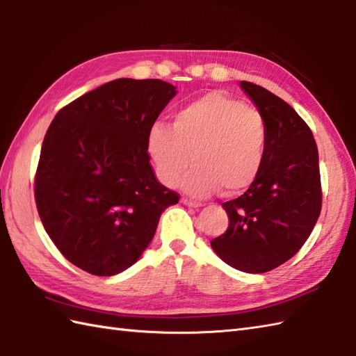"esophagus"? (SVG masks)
<instances>
[{"mask_svg":"<svg viewBox=\"0 0 356 356\" xmlns=\"http://www.w3.org/2000/svg\"><path fill=\"white\" fill-rule=\"evenodd\" d=\"M181 202H183L184 205H187V207H192V209H200L201 207V202H196V201H192V200H187V198H181Z\"/></svg>","mask_w":356,"mask_h":356,"instance_id":"obj_1","label":"esophagus"}]
</instances>
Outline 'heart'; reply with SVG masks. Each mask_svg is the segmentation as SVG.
<instances>
[{
    "label": "heart",
    "mask_w": 356,
    "mask_h": 356,
    "mask_svg": "<svg viewBox=\"0 0 356 356\" xmlns=\"http://www.w3.org/2000/svg\"><path fill=\"white\" fill-rule=\"evenodd\" d=\"M266 124L257 109L225 92L211 91L173 114L172 126L155 123L147 136V154L156 178L184 192L209 196L220 188L239 195L257 179L266 152Z\"/></svg>",
    "instance_id": "1"
}]
</instances>
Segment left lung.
I'll return each instance as SVG.
<instances>
[{
    "instance_id": "8db88e82",
    "label": "left lung",
    "mask_w": 356,
    "mask_h": 356,
    "mask_svg": "<svg viewBox=\"0 0 356 356\" xmlns=\"http://www.w3.org/2000/svg\"><path fill=\"white\" fill-rule=\"evenodd\" d=\"M241 86L266 124L265 160L248 191L222 204L228 228L210 245L227 265L260 274L285 264L314 230L321 211L318 149L285 100L256 83Z\"/></svg>"
}]
</instances>
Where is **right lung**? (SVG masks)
<instances>
[{
	"mask_svg": "<svg viewBox=\"0 0 356 356\" xmlns=\"http://www.w3.org/2000/svg\"><path fill=\"white\" fill-rule=\"evenodd\" d=\"M175 94L160 79H115L62 108L49 126L35 201L47 234L81 270L115 275L136 264L161 213L179 201L158 183L146 146Z\"/></svg>",
	"mask_w": 356,
	"mask_h": 356,
	"instance_id": "add662e5",
	"label": "right lung"
}]
</instances>
